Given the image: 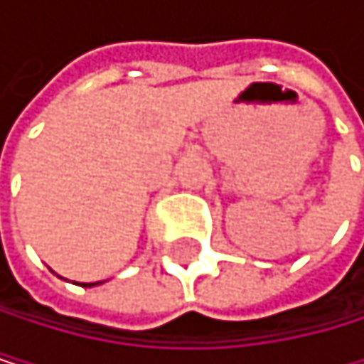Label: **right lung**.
Here are the masks:
<instances>
[{"instance_id":"right-lung-1","label":"right lung","mask_w":364,"mask_h":364,"mask_svg":"<svg viewBox=\"0 0 364 364\" xmlns=\"http://www.w3.org/2000/svg\"><path fill=\"white\" fill-rule=\"evenodd\" d=\"M82 286H95V284H82Z\"/></svg>"}]
</instances>
